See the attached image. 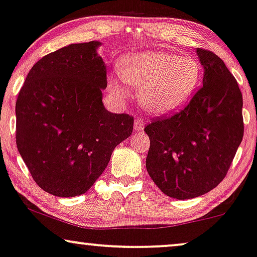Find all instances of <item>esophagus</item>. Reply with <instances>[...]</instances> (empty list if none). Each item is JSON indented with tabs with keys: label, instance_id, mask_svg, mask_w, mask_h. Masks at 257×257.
<instances>
[{
	"label": "esophagus",
	"instance_id": "esophagus-1",
	"mask_svg": "<svg viewBox=\"0 0 257 257\" xmlns=\"http://www.w3.org/2000/svg\"><path fill=\"white\" fill-rule=\"evenodd\" d=\"M144 124H145L144 119L136 118L134 121V129H135V131H142V129H144V126H145Z\"/></svg>",
	"mask_w": 257,
	"mask_h": 257
}]
</instances>
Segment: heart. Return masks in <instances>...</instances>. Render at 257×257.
<instances>
[{
	"label": "heart",
	"mask_w": 257,
	"mask_h": 257,
	"mask_svg": "<svg viewBox=\"0 0 257 257\" xmlns=\"http://www.w3.org/2000/svg\"><path fill=\"white\" fill-rule=\"evenodd\" d=\"M200 65L192 57H179L164 51L132 54L119 63V77L129 85L140 87V102L158 115L177 111L186 104L200 79ZM111 92L123 95L117 78L109 82Z\"/></svg>",
	"instance_id": "1"
}]
</instances>
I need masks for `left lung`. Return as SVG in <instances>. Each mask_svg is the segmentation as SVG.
Segmentation results:
<instances>
[{
  "instance_id": "obj_1",
  "label": "left lung",
  "mask_w": 257,
  "mask_h": 257,
  "mask_svg": "<svg viewBox=\"0 0 257 257\" xmlns=\"http://www.w3.org/2000/svg\"><path fill=\"white\" fill-rule=\"evenodd\" d=\"M201 85L180 111L145 126L146 167L166 196L190 199L213 190L228 173L244 133L243 98L235 77L213 52L197 48Z\"/></svg>"
}]
</instances>
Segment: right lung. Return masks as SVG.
I'll list each match as a JSON object with an SVG mask.
<instances>
[{
    "instance_id": "right-lung-1",
    "label": "right lung",
    "mask_w": 257,
    "mask_h": 257,
    "mask_svg": "<svg viewBox=\"0 0 257 257\" xmlns=\"http://www.w3.org/2000/svg\"><path fill=\"white\" fill-rule=\"evenodd\" d=\"M98 41L72 44L34 64L16 99V146L39 187L85 193L108 166L134 117L103 106L106 67Z\"/></svg>"
}]
</instances>
